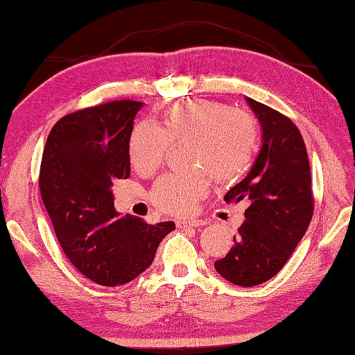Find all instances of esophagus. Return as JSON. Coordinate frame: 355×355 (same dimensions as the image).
I'll use <instances>...</instances> for the list:
<instances>
[{
    "label": "esophagus",
    "mask_w": 355,
    "mask_h": 355,
    "mask_svg": "<svg viewBox=\"0 0 355 355\" xmlns=\"http://www.w3.org/2000/svg\"><path fill=\"white\" fill-rule=\"evenodd\" d=\"M201 225H206V221H202V220L177 221V227H180V229H187V227H201Z\"/></svg>",
    "instance_id": "obj_1"
}]
</instances>
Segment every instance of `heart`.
<instances>
[{
	"label": "heart",
	"mask_w": 355,
	"mask_h": 355,
	"mask_svg": "<svg viewBox=\"0 0 355 355\" xmlns=\"http://www.w3.org/2000/svg\"><path fill=\"white\" fill-rule=\"evenodd\" d=\"M258 132L250 112L210 101L182 102L164 111L162 126L150 120L135 125L128 153L135 171L150 173L163 163L171 141L189 140V164L205 168L218 182H229L250 166ZM207 186L201 171L172 172L154 184L150 198L163 212L186 215L205 197Z\"/></svg>",
	"instance_id": "1"
}]
</instances>
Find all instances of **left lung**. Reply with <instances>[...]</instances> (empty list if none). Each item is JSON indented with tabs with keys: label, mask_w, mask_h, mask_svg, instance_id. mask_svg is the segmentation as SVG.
I'll return each mask as SVG.
<instances>
[{
	"label": "left lung",
	"mask_w": 355,
	"mask_h": 355,
	"mask_svg": "<svg viewBox=\"0 0 355 355\" xmlns=\"http://www.w3.org/2000/svg\"><path fill=\"white\" fill-rule=\"evenodd\" d=\"M258 117L262 145L247 177L225 193L245 200V221L215 270L229 282L254 286L277 275L310 225L314 200L310 162L297 126L281 112L245 97Z\"/></svg>",
	"instance_id": "1"
}]
</instances>
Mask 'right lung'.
Returning <instances> with one entry per match:
<instances>
[{
  "label": "right lung",
  "instance_id": "add662e5",
  "mask_svg": "<svg viewBox=\"0 0 355 355\" xmlns=\"http://www.w3.org/2000/svg\"><path fill=\"white\" fill-rule=\"evenodd\" d=\"M143 102L116 101L80 110L51 128L40 191L67 258L96 284L131 282L154 261L175 223L120 216L112 182L130 177L128 143Z\"/></svg>",
  "mask_w": 355,
  "mask_h": 355
}]
</instances>
